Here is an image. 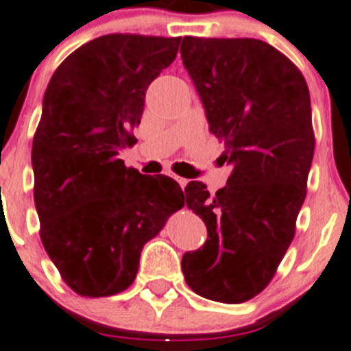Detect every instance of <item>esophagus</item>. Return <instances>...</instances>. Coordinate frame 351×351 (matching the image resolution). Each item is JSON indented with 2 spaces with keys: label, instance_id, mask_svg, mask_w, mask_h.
<instances>
[{
  "label": "esophagus",
  "instance_id": "obj_1",
  "mask_svg": "<svg viewBox=\"0 0 351 351\" xmlns=\"http://www.w3.org/2000/svg\"><path fill=\"white\" fill-rule=\"evenodd\" d=\"M175 180H176V182H178V185L182 186V191H183V189H185V185H186V180L185 178H180V176H175Z\"/></svg>",
  "mask_w": 351,
  "mask_h": 351
}]
</instances>
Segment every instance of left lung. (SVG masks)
<instances>
[{
  "label": "left lung",
  "instance_id": "obj_1",
  "mask_svg": "<svg viewBox=\"0 0 351 351\" xmlns=\"http://www.w3.org/2000/svg\"><path fill=\"white\" fill-rule=\"evenodd\" d=\"M180 53L232 166L215 195L201 182L185 186L208 241L183 254L182 270L199 296L244 303L268 286L294 237L315 149L310 91L260 39L185 36Z\"/></svg>",
  "mask_w": 351,
  "mask_h": 351
}]
</instances>
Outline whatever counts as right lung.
Wrapping results in <instances>:
<instances>
[{
  "label": "right lung",
  "instance_id": "right-lung-1",
  "mask_svg": "<svg viewBox=\"0 0 351 351\" xmlns=\"http://www.w3.org/2000/svg\"><path fill=\"white\" fill-rule=\"evenodd\" d=\"M180 38L107 34L72 51L48 83L32 140L43 245L64 282L88 298L133 284L140 253L185 195L173 178L126 168L149 84Z\"/></svg>",
  "mask_w": 351,
  "mask_h": 351
}]
</instances>
